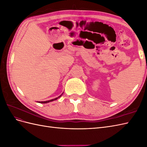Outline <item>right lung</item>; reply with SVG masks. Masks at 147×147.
Listing matches in <instances>:
<instances>
[{"label": "right lung", "mask_w": 147, "mask_h": 147, "mask_svg": "<svg viewBox=\"0 0 147 147\" xmlns=\"http://www.w3.org/2000/svg\"><path fill=\"white\" fill-rule=\"evenodd\" d=\"M61 96H61H59L58 97H56V98H55V99H51V100H47V101H41V102H38L39 103H41V104H45V103H48V102H52V101H53V100H56V99H57L59 98V97H60Z\"/></svg>", "instance_id": "right-lung-1"}]
</instances>
